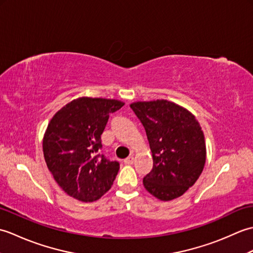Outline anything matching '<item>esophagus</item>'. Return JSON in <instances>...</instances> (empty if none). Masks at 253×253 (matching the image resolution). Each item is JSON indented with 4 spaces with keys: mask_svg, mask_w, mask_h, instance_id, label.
Here are the masks:
<instances>
[{
    "mask_svg": "<svg viewBox=\"0 0 253 253\" xmlns=\"http://www.w3.org/2000/svg\"><path fill=\"white\" fill-rule=\"evenodd\" d=\"M133 160H135V159H133L132 155H130V157H128L127 159L124 160V163H125V164H128V165H130V164H132V163H133Z\"/></svg>",
    "mask_w": 253,
    "mask_h": 253,
    "instance_id": "obj_1",
    "label": "esophagus"
}]
</instances>
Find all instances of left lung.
<instances>
[{
	"mask_svg": "<svg viewBox=\"0 0 253 253\" xmlns=\"http://www.w3.org/2000/svg\"><path fill=\"white\" fill-rule=\"evenodd\" d=\"M130 107L146 129L153 169L143 186L155 198L169 201L189 189L207 158L204 135L189 111L168 100L135 102Z\"/></svg>",
	"mask_w": 253,
	"mask_h": 253,
	"instance_id": "obj_1",
	"label": "left lung"
}]
</instances>
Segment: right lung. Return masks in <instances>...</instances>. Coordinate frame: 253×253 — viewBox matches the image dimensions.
I'll list each match as a JSON object with an SVG mask.
<instances>
[{
    "instance_id": "1",
    "label": "right lung",
    "mask_w": 253,
    "mask_h": 253,
    "mask_svg": "<svg viewBox=\"0 0 253 253\" xmlns=\"http://www.w3.org/2000/svg\"><path fill=\"white\" fill-rule=\"evenodd\" d=\"M123 105L118 100L83 96L52 117L43 138L44 160L68 196L92 202L111 189L120 163L99 154L101 135L111 113Z\"/></svg>"
}]
</instances>
